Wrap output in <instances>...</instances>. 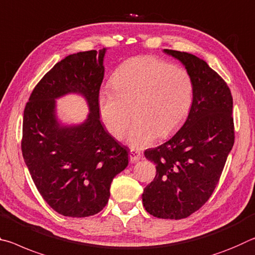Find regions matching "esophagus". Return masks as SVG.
<instances>
[{"mask_svg": "<svg viewBox=\"0 0 255 255\" xmlns=\"http://www.w3.org/2000/svg\"><path fill=\"white\" fill-rule=\"evenodd\" d=\"M130 161L131 162H136L137 160L141 159V153L139 151H134V150H131L130 151Z\"/></svg>", "mask_w": 255, "mask_h": 255, "instance_id": "1", "label": "esophagus"}]
</instances>
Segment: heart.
<instances>
[{
	"mask_svg": "<svg viewBox=\"0 0 255 255\" xmlns=\"http://www.w3.org/2000/svg\"><path fill=\"white\" fill-rule=\"evenodd\" d=\"M113 89L98 95L99 114L115 139H123L132 110L135 122L128 143L142 149L158 135L176 132L189 115L194 98V82L185 69L155 56H137L125 62L112 80Z\"/></svg>",
	"mask_w": 255,
	"mask_h": 255,
	"instance_id": "heart-1",
	"label": "heart"
}]
</instances>
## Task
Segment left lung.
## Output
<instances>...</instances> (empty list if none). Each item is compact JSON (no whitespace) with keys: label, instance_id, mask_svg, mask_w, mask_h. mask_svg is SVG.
<instances>
[{"label":"left lung","instance_id":"8db88e82","mask_svg":"<svg viewBox=\"0 0 255 255\" xmlns=\"http://www.w3.org/2000/svg\"><path fill=\"white\" fill-rule=\"evenodd\" d=\"M185 66L194 82V98L183 127L144 156L155 162L156 176L144 187L150 215L183 219L199 210L218 184L235 140L233 97L227 83L193 54L164 49Z\"/></svg>","mask_w":255,"mask_h":255}]
</instances>
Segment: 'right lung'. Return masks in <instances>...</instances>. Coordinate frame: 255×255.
Instances as JSON below:
<instances>
[{
    "label": "right lung",
    "instance_id": "right-lung-1",
    "mask_svg": "<svg viewBox=\"0 0 255 255\" xmlns=\"http://www.w3.org/2000/svg\"><path fill=\"white\" fill-rule=\"evenodd\" d=\"M106 48L79 52L58 62L37 83L23 112L21 150L37 190L65 217L98 214L110 199L113 178L128 164V151L100 122L98 95ZM85 97L90 114L78 126H63L56 99Z\"/></svg>",
    "mask_w": 255,
    "mask_h": 255
}]
</instances>
